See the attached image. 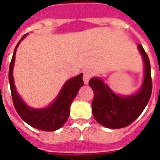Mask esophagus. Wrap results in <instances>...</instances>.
Here are the masks:
<instances>
[{"instance_id": "obj_1", "label": "esophagus", "mask_w": 160, "mask_h": 160, "mask_svg": "<svg viewBox=\"0 0 160 160\" xmlns=\"http://www.w3.org/2000/svg\"><path fill=\"white\" fill-rule=\"evenodd\" d=\"M92 72L90 70H85L84 71V74H83V80H84V82L85 84H88L89 83V80L91 77H92Z\"/></svg>"}]
</instances>
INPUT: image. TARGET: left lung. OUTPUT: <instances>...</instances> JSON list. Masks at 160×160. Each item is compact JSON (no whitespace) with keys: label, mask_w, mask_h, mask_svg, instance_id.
Instances as JSON below:
<instances>
[{"label":"left lung","mask_w":160,"mask_h":160,"mask_svg":"<svg viewBox=\"0 0 160 160\" xmlns=\"http://www.w3.org/2000/svg\"><path fill=\"white\" fill-rule=\"evenodd\" d=\"M138 48L144 59V79L139 92L130 96L115 95L101 79L92 78L89 85L94 91L93 116L103 126L120 129L128 126L140 115L149 102L152 93L150 63L143 46Z\"/></svg>","instance_id":"obj_1"}]
</instances>
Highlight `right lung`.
I'll return each mask as SVG.
<instances>
[{
    "instance_id": "obj_1",
    "label": "right lung",
    "mask_w": 160,
    "mask_h": 160,
    "mask_svg": "<svg viewBox=\"0 0 160 160\" xmlns=\"http://www.w3.org/2000/svg\"><path fill=\"white\" fill-rule=\"evenodd\" d=\"M26 35L27 34L24 35L23 37L16 45L9 68V82L14 106L21 119L31 126L43 131H55L62 127L69 118L70 105L77 95L80 88L84 85L82 79L83 75L80 74L66 81L57 98L47 108L32 109L27 106L20 97L18 93L16 92L12 74L16 49L20 42L26 37Z\"/></svg>"
}]
</instances>
